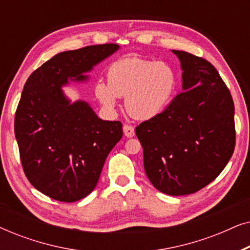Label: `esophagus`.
I'll return each instance as SVG.
<instances>
[{
    "label": "esophagus",
    "mask_w": 250,
    "mask_h": 250,
    "mask_svg": "<svg viewBox=\"0 0 250 250\" xmlns=\"http://www.w3.org/2000/svg\"><path fill=\"white\" fill-rule=\"evenodd\" d=\"M123 131H124V134L127 136V138H133V136H134V134H135L134 127H133L132 125L125 124L124 126H123Z\"/></svg>",
    "instance_id": "1"
}]
</instances>
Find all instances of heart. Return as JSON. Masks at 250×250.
I'll return each mask as SVG.
<instances>
[{
    "label": "heart",
    "mask_w": 250,
    "mask_h": 250,
    "mask_svg": "<svg viewBox=\"0 0 250 250\" xmlns=\"http://www.w3.org/2000/svg\"><path fill=\"white\" fill-rule=\"evenodd\" d=\"M107 84L95 85V95L109 110L125 97L126 110L138 119H151L165 110L175 94L177 74L170 64L138 57L124 58L108 67Z\"/></svg>",
    "instance_id": "b5f03b06"
}]
</instances>
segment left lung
<instances>
[{
	"label": "left lung",
	"instance_id": "obj_1",
	"mask_svg": "<svg viewBox=\"0 0 250 250\" xmlns=\"http://www.w3.org/2000/svg\"><path fill=\"white\" fill-rule=\"evenodd\" d=\"M183 91L156 117L136 126L146 176L169 196L197 192L220 175L235 146L234 104L213 64L173 50Z\"/></svg>",
	"mask_w": 250,
	"mask_h": 250
}]
</instances>
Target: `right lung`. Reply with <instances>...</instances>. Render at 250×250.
Segmentation results:
<instances>
[{"label":"right lung","mask_w":250,"mask_h":250,"mask_svg":"<svg viewBox=\"0 0 250 250\" xmlns=\"http://www.w3.org/2000/svg\"><path fill=\"white\" fill-rule=\"evenodd\" d=\"M114 43L58 53L33 71L15 116V134L25 175L45 196L64 203L86 197L123 136L119 121H102L84 101L70 104L61 86L84 81L118 50Z\"/></svg>","instance_id":"right-lung-1"}]
</instances>
